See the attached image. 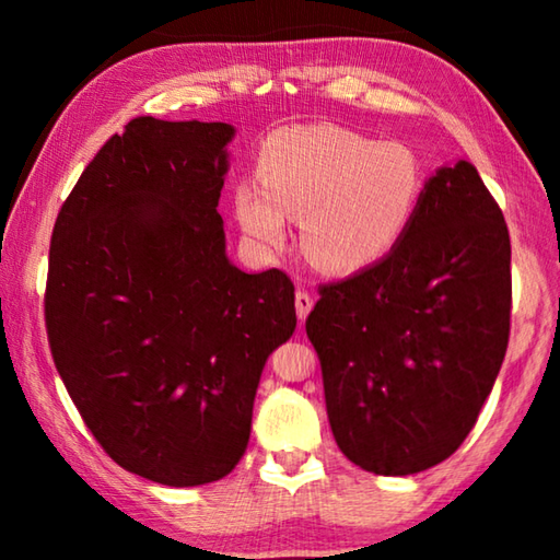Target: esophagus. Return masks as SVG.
<instances>
[{
  "label": "esophagus",
  "mask_w": 560,
  "mask_h": 560,
  "mask_svg": "<svg viewBox=\"0 0 560 560\" xmlns=\"http://www.w3.org/2000/svg\"><path fill=\"white\" fill-rule=\"evenodd\" d=\"M311 308H314V296H311L308 291H296V314L301 320H306V316L311 314Z\"/></svg>",
  "instance_id": "1"
}]
</instances>
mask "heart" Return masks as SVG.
<instances>
[{
	"label": "heart",
	"mask_w": 560,
	"mask_h": 560,
	"mask_svg": "<svg viewBox=\"0 0 560 560\" xmlns=\"http://www.w3.org/2000/svg\"><path fill=\"white\" fill-rule=\"evenodd\" d=\"M422 189L420 160L402 143L338 126H291L267 138L259 179H242L232 202L236 222L261 249H281L289 214L301 217L308 261L353 273L402 242Z\"/></svg>",
	"instance_id": "heart-1"
}]
</instances>
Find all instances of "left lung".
<instances>
[{
  "mask_svg": "<svg viewBox=\"0 0 560 560\" xmlns=\"http://www.w3.org/2000/svg\"><path fill=\"white\" fill-rule=\"evenodd\" d=\"M511 242L467 160L422 189L402 242L320 287L306 318L328 422L360 469L405 477L457 452L509 346Z\"/></svg>",
  "mask_w": 560,
  "mask_h": 560,
  "instance_id": "obj_1",
  "label": "left lung"
}]
</instances>
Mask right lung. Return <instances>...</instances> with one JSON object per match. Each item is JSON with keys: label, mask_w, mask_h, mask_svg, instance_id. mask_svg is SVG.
Masks as SVG:
<instances>
[{"label": "right lung", "mask_w": 560, "mask_h": 560, "mask_svg": "<svg viewBox=\"0 0 560 560\" xmlns=\"http://www.w3.org/2000/svg\"><path fill=\"white\" fill-rule=\"evenodd\" d=\"M230 122L132 118L56 217L44 314L73 405L108 457L165 487L230 474L293 283L226 257Z\"/></svg>", "instance_id": "1"}]
</instances>
